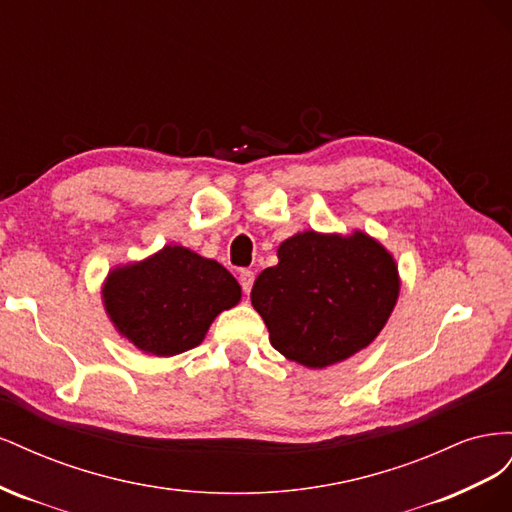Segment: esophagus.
<instances>
[{"label": "esophagus", "instance_id": "esophagus-1", "mask_svg": "<svg viewBox=\"0 0 512 512\" xmlns=\"http://www.w3.org/2000/svg\"><path fill=\"white\" fill-rule=\"evenodd\" d=\"M254 271H250V269H243V271H239V284H241V288H243V292L245 294H250V290H252V286H254Z\"/></svg>", "mask_w": 512, "mask_h": 512}]
</instances>
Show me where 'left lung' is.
<instances>
[{
  "label": "left lung",
  "instance_id": "8db88e82",
  "mask_svg": "<svg viewBox=\"0 0 512 512\" xmlns=\"http://www.w3.org/2000/svg\"><path fill=\"white\" fill-rule=\"evenodd\" d=\"M277 258L252 288L277 352L322 369L374 342L399 294L395 260L378 241L307 230L286 239Z\"/></svg>",
  "mask_w": 512,
  "mask_h": 512
}]
</instances>
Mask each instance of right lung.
<instances>
[{
    "instance_id": "1",
    "label": "right lung",
    "mask_w": 512,
    "mask_h": 512,
    "mask_svg": "<svg viewBox=\"0 0 512 512\" xmlns=\"http://www.w3.org/2000/svg\"><path fill=\"white\" fill-rule=\"evenodd\" d=\"M104 305L117 331L143 352L173 356L198 346L209 324L241 299L220 262L181 245L115 269L104 284Z\"/></svg>"
}]
</instances>
